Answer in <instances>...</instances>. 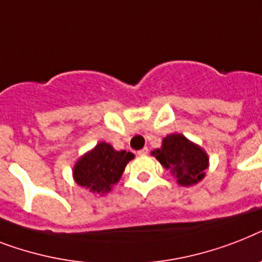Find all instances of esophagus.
Returning a JSON list of instances; mask_svg holds the SVG:
<instances>
[{
  "mask_svg": "<svg viewBox=\"0 0 262 262\" xmlns=\"http://www.w3.org/2000/svg\"><path fill=\"white\" fill-rule=\"evenodd\" d=\"M147 152H148V148L147 147H143V148H142V150H139V151H138V154H139V156H146Z\"/></svg>",
  "mask_w": 262,
  "mask_h": 262,
  "instance_id": "34e87169",
  "label": "esophagus"
}]
</instances>
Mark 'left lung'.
Masks as SVG:
<instances>
[{
    "label": "left lung",
    "mask_w": 262,
    "mask_h": 262,
    "mask_svg": "<svg viewBox=\"0 0 262 262\" xmlns=\"http://www.w3.org/2000/svg\"><path fill=\"white\" fill-rule=\"evenodd\" d=\"M151 154L183 187L194 185L206 176L207 152L181 134L167 135L162 141V147L156 148Z\"/></svg>",
    "instance_id": "obj_1"
}]
</instances>
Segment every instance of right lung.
<instances>
[{"instance_id":"1","label":"right lung","mask_w":262,"mask_h":262,"mask_svg":"<svg viewBox=\"0 0 262 262\" xmlns=\"http://www.w3.org/2000/svg\"><path fill=\"white\" fill-rule=\"evenodd\" d=\"M134 158L133 152L118 151L110 143L100 142L83 154L73 169L75 183L92 193L105 194L120 180L125 165Z\"/></svg>"}]
</instances>
